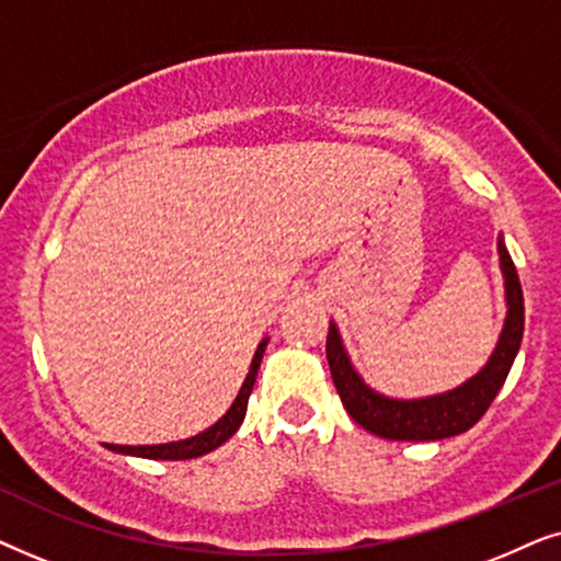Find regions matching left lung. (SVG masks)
<instances>
[{
	"instance_id": "1",
	"label": "left lung",
	"mask_w": 561,
	"mask_h": 561,
	"mask_svg": "<svg viewBox=\"0 0 561 561\" xmlns=\"http://www.w3.org/2000/svg\"><path fill=\"white\" fill-rule=\"evenodd\" d=\"M503 286H505V321L497 344L488 363L480 367L462 386L426 398H390L373 390L359 378L352 359L344 350L340 329L329 321L327 359L332 380L344 409L359 426L375 436L393 442H436L449 439L472 428L490 409L497 390L508 378L513 359L524 340V290H520L516 265L505 250L503 234L497 237Z\"/></svg>"
}]
</instances>
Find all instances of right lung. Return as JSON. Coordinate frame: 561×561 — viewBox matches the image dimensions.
Listing matches in <instances>:
<instances>
[{"label":"right lung","instance_id":"obj_1","mask_svg":"<svg viewBox=\"0 0 561 561\" xmlns=\"http://www.w3.org/2000/svg\"><path fill=\"white\" fill-rule=\"evenodd\" d=\"M265 347H267V336L257 344L255 357H252V363H250V373H248V378H244L240 393H237V398H234V403L229 405V411L217 421V424L204 428L202 434L191 436V439L168 442V444H142V447H129V444H104V447L110 451H117V455L142 457V459H194V457L209 455L211 449L221 447V444H225L244 421V413H248V398L252 393V386H255Z\"/></svg>","mask_w":561,"mask_h":561}]
</instances>
